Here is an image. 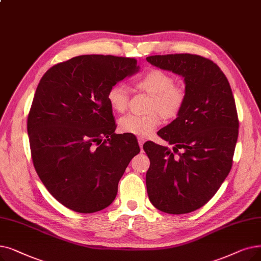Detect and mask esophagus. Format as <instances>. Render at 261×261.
Returning <instances> with one entry per match:
<instances>
[{
	"instance_id": "1",
	"label": "esophagus",
	"mask_w": 261,
	"mask_h": 261,
	"mask_svg": "<svg viewBox=\"0 0 261 261\" xmlns=\"http://www.w3.org/2000/svg\"><path fill=\"white\" fill-rule=\"evenodd\" d=\"M138 142H139V145H140V147H141V149H143V145H144V143H145V139L139 138V139H138Z\"/></svg>"
}]
</instances>
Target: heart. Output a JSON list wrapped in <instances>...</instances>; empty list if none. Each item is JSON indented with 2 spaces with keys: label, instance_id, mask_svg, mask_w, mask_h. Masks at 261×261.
<instances>
[{
  "label": "heart",
  "instance_id": "heart-1",
  "mask_svg": "<svg viewBox=\"0 0 261 261\" xmlns=\"http://www.w3.org/2000/svg\"><path fill=\"white\" fill-rule=\"evenodd\" d=\"M134 86L151 96L149 111H159L166 119L176 118L185 107L186 89L176 85L174 77L163 70L147 71L134 82ZM107 99L113 111L122 113L128 108L130 96L122 85L115 84L110 87ZM160 122L161 118L156 112L144 116L129 114L119 119V129L124 133L147 137L154 131Z\"/></svg>",
  "mask_w": 261,
  "mask_h": 261
}]
</instances>
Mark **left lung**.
<instances>
[{
    "label": "left lung",
    "mask_w": 261,
    "mask_h": 261,
    "mask_svg": "<svg viewBox=\"0 0 261 261\" xmlns=\"http://www.w3.org/2000/svg\"><path fill=\"white\" fill-rule=\"evenodd\" d=\"M146 60L182 76L187 93L178 117L158 132L174 152L153 142L143 146L150 160L147 193L160 211L189 213L206 205L230 172L239 133L234 99L227 77L206 58L184 53Z\"/></svg>",
    "instance_id": "left-lung-1"
}]
</instances>
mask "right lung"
<instances>
[{
  "instance_id": "1",
  "label": "right lung",
  "mask_w": 261,
  "mask_h": 261,
  "mask_svg": "<svg viewBox=\"0 0 261 261\" xmlns=\"http://www.w3.org/2000/svg\"><path fill=\"white\" fill-rule=\"evenodd\" d=\"M134 59L80 55L43 74L28 116L34 167L50 194L75 212L93 213L115 199L138 141L116 134L111 86L139 71Z\"/></svg>"
}]
</instances>
